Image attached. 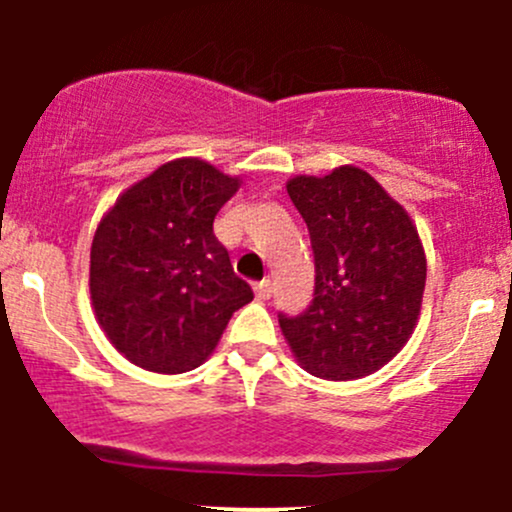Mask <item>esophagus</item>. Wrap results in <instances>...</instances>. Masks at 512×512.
I'll return each instance as SVG.
<instances>
[{
	"mask_svg": "<svg viewBox=\"0 0 512 512\" xmlns=\"http://www.w3.org/2000/svg\"><path fill=\"white\" fill-rule=\"evenodd\" d=\"M272 292H275V287H272V280H262V282H257V285H255L257 299H262V302H265V299H270Z\"/></svg>",
	"mask_w": 512,
	"mask_h": 512,
	"instance_id": "obj_1",
	"label": "esophagus"
}]
</instances>
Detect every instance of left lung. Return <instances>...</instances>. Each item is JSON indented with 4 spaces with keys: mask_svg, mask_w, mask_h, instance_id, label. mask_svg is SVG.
Returning a JSON list of instances; mask_svg holds the SVG:
<instances>
[{
    "mask_svg": "<svg viewBox=\"0 0 512 512\" xmlns=\"http://www.w3.org/2000/svg\"><path fill=\"white\" fill-rule=\"evenodd\" d=\"M314 252V299L280 314L289 349L312 376L352 381L379 371L414 334L426 255L409 213L366 170L287 183Z\"/></svg>",
    "mask_w": 512,
    "mask_h": 512,
    "instance_id": "1",
    "label": "left lung"
}]
</instances>
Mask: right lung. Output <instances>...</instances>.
<instances>
[{
  "label": "right lung",
  "mask_w": 512,
  "mask_h": 512,
  "mask_svg": "<svg viewBox=\"0 0 512 512\" xmlns=\"http://www.w3.org/2000/svg\"><path fill=\"white\" fill-rule=\"evenodd\" d=\"M240 180L200 158L160 165L116 200L91 245V302L131 364L183 374L218 347L232 312L252 302L215 237Z\"/></svg>",
  "instance_id": "1"
}]
</instances>
